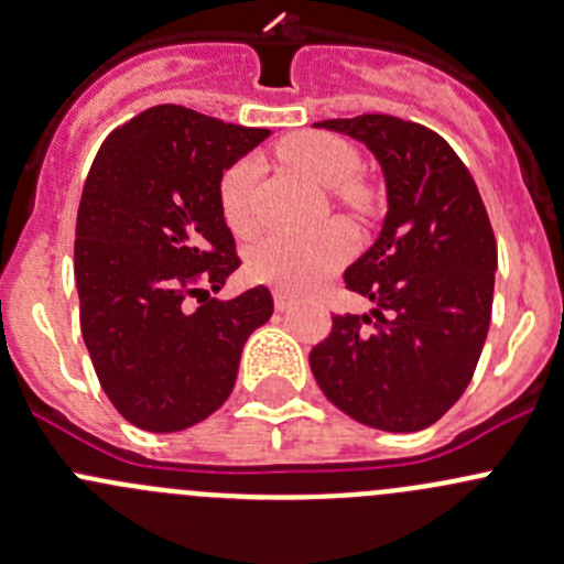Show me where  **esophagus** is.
<instances>
[{"label": "esophagus", "instance_id": "1", "mask_svg": "<svg viewBox=\"0 0 564 564\" xmlns=\"http://www.w3.org/2000/svg\"><path fill=\"white\" fill-rule=\"evenodd\" d=\"M292 305H294L292 297H286V294H283V292H275V308L281 311V314H283V311L292 308Z\"/></svg>", "mask_w": 564, "mask_h": 564}]
</instances>
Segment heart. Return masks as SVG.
<instances>
[{
  "mask_svg": "<svg viewBox=\"0 0 564 564\" xmlns=\"http://www.w3.org/2000/svg\"><path fill=\"white\" fill-rule=\"evenodd\" d=\"M278 155L292 169L322 187H333V198L355 213H366L371 196L355 180L360 174V155L349 141L329 133H294L278 144ZM259 163L253 158L231 163L218 182V207L226 226L237 237H253L259 229L253 191ZM351 256V235L340 224L324 226L308 237L275 235L261 240L248 253V272L253 281L270 283L278 292L305 294L318 281L338 270Z\"/></svg>",
  "mask_w": 564,
  "mask_h": 564,
  "instance_id": "b5f03b06",
  "label": "heart"
}]
</instances>
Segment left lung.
Returning a JSON list of instances; mask_svg holds the SVG:
<instances>
[{
	"mask_svg": "<svg viewBox=\"0 0 564 564\" xmlns=\"http://www.w3.org/2000/svg\"><path fill=\"white\" fill-rule=\"evenodd\" d=\"M362 141L388 185L379 240L344 283L377 308L335 314L311 349L324 395L392 434L434 425L471 382L494 303L497 237L469 169L440 133L390 113L324 119Z\"/></svg>",
	"mask_w": 564,
	"mask_h": 564,
	"instance_id": "left-lung-1",
	"label": "left lung"
}]
</instances>
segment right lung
Returning <instances> with one entry per match:
<instances>
[{
	"instance_id": "obj_1",
	"label": "right lung",
	"mask_w": 564,
	"mask_h": 564,
	"mask_svg": "<svg viewBox=\"0 0 564 564\" xmlns=\"http://www.w3.org/2000/svg\"><path fill=\"white\" fill-rule=\"evenodd\" d=\"M267 135L152 106L108 133L84 182L73 253L84 344L108 401L152 434L224 406L248 335L272 316L267 286L209 297L240 267L218 182Z\"/></svg>"
}]
</instances>
